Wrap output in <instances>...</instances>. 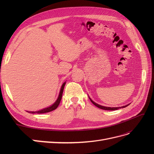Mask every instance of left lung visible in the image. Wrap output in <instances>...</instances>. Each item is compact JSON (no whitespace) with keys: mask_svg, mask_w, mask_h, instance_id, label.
<instances>
[{"mask_svg":"<svg viewBox=\"0 0 154 154\" xmlns=\"http://www.w3.org/2000/svg\"><path fill=\"white\" fill-rule=\"evenodd\" d=\"M91 100V99H90ZM91 101H92V103L94 104L95 106H96L97 107H98V108L101 109H103V110H118L119 109H121V108H125V107L128 106L130 104L127 105H125V106H121V107H106V106H101V105H100L96 103L95 102L93 101L92 100H91Z\"/></svg>","mask_w":154,"mask_h":154,"instance_id":"left-lung-1","label":"left lung"}]
</instances>
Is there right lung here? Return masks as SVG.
I'll return each instance as SVG.
<instances>
[{
  "label": "right lung",
  "instance_id": "add662e5",
  "mask_svg": "<svg viewBox=\"0 0 154 154\" xmlns=\"http://www.w3.org/2000/svg\"><path fill=\"white\" fill-rule=\"evenodd\" d=\"M65 85H66V82L63 83V85H62V87H61V89H60V94H59V96H58V99H57V101H56V102H55V103H54L53 105H51V106L48 107V108H45V109H43V110H39V111H36V112H30V113H32V114H35V113H36V114H44V113L49 112H51V111H53V110H55L56 109H57V107L58 106L60 103V101H61Z\"/></svg>",
  "mask_w": 154,
  "mask_h": 154
}]
</instances>
